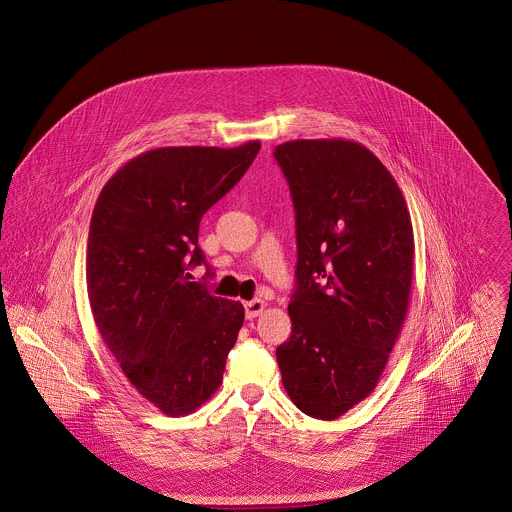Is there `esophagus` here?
<instances>
[{
	"instance_id": "obj_1",
	"label": "esophagus",
	"mask_w": 512,
	"mask_h": 512,
	"mask_svg": "<svg viewBox=\"0 0 512 512\" xmlns=\"http://www.w3.org/2000/svg\"><path fill=\"white\" fill-rule=\"evenodd\" d=\"M244 309H246V317L254 319V317H258L266 309V303L262 299H252V301L244 303Z\"/></svg>"
}]
</instances>
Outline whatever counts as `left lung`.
<instances>
[{
    "mask_svg": "<svg viewBox=\"0 0 512 512\" xmlns=\"http://www.w3.org/2000/svg\"><path fill=\"white\" fill-rule=\"evenodd\" d=\"M295 209L292 337L276 349L293 404L337 420L374 390L402 331L414 230L380 159L349 140L276 147Z\"/></svg>",
    "mask_w": 512,
    "mask_h": 512,
    "instance_id": "1",
    "label": "left lung"
}]
</instances>
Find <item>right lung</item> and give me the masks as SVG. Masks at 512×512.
Returning a JSON list of instances; mask_svg holds the SVG:
<instances>
[{
  "instance_id": "1",
  "label": "right lung",
  "mask_w": 512,
  "mask_h": 512,
  "mask_svg": "<svg viewBox=\"0 0 512 512\" xmlns=\"http://www.w3.org/2000/svg\"><path fill=\"white\" fill-rule=\"evenodd\" d=\"M258 151L260 142L149 149L110 177L94 205L86 288L96 327L128 380L167 416H187L217 392L242 327V303L191 282L189 268L207 266L197 244L203 215Z\"/></svg>"
}]
</instances>
